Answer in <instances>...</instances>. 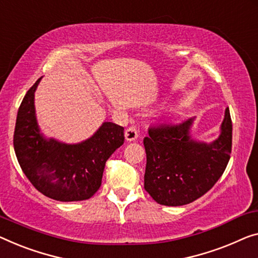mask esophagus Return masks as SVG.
Wrapping results in <instances>:
<instances>
[{
    "label": "esophagus",
    "instance_id": "34e87169",
    "mask_svg": "<svg viewBox=\"0 0 258 258\" xmlns=\"http://www.w3.org/2000/svg\"><path fill=\"white\" fill-rule=\"evenodd\" d=\"M138 137H139V131H138L137 126H130L128 128H126L125 131V139L127 141H134L138 139Z\"/></svg>",
    "mask_w": 258,
    "mask_h": 258
}]
</instances>
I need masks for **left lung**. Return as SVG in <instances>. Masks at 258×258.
I'll use <instances>...</instances> for the list:
<instances>
[{
    "mask_svg": "<svg viewBox=\"0 0 258 258\" xmlns=\"http://www.w3.org/2000/svg\"><path fill=\"white\" fill-rule=\"evenodd\" d=\"M194 119L148 128L145 190L156 203L182 206L202 197L224 174L232 153V119L225 111L221 132L212 144L190 136Z\"/></svg>",
    "mask_w": 258,
    "mask_h": 258,
    "instance_id": "8db88e82",
    "label": "left lung"
}]
</instances>
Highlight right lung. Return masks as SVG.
Returning a JSON list of instances; mask_svg holds the SVG:
<instances>
[{
	"instance_id": "1",
	"label": "right lung",
	"mask_w": 258,
	"mask_h": 258,
	"mask_svg": "<svg viewBox=\"0 0 258 258\" xmlns=\"http://www.w3.org/2000/svg\"><path fill=\"white\" fill-rule=\"evenodd\" d=\"M30 88L18 109L14 148L23 172L36 189L59 202H79L92 197L102 184L109 157L124 144V127L106 121L86 141L67 145L45 139L34 110V91Z\"/></svg>"
}]
</instances>
